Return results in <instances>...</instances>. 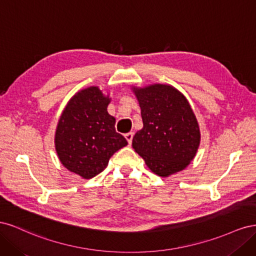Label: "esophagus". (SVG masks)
I'll list each match as a JSON object with an SVG mask.
<instances>
[{"label": "esophagus", "mask_w": 256, "mask_h": 256, "mask_svg": "<svg viewBox=\"0 0 256 256\" xmlns=\"http://www.w3.org/2000/svg\"><path fill=\"white\" fill-rule=\"evenodd\" d=\"M125 138L126 140L128 141L129 144H131V142H132V138H134V132H128L125 134Z\"/></svg>", "instance_id": "1"}]
</instances>
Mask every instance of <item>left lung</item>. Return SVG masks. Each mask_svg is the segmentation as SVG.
Returning <instances> with one entry per match:
<instances>
[{"label":"left lung","instance_id":"8db88e82","mask_svg":"<svg viewBox=\"0 0 256 256\" xmlns=\"http://www.w3.org/2000/svg\"><path fill=\"white\" fill-rule=\"evenodd\" d=\"M141 106L143 128L132 138L134 150L159 176L180 172L194 158L200 129L190 104L170 85L134 88Z\"/></svg>","mask_w":256,"mask_h":256}]
</instances>
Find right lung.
<instances>
[{"instance_id": "add662e5", "label": "right lung", "mask_w": 256, "mask_h": 256, "mask_svg": "<svg viewBox=\"0 0 256 256\" xmlns=\"http://www.w3.org/2000/svg\"><path fill=\"white\" fill-rule=\"evenodd\" d=\"M110 102L96 86L76 94L62 114L56 148L63 166L83 178L102 173L113 154L128 144L115 130V118L106 111Z\"/></svg>"}]
</instances>
